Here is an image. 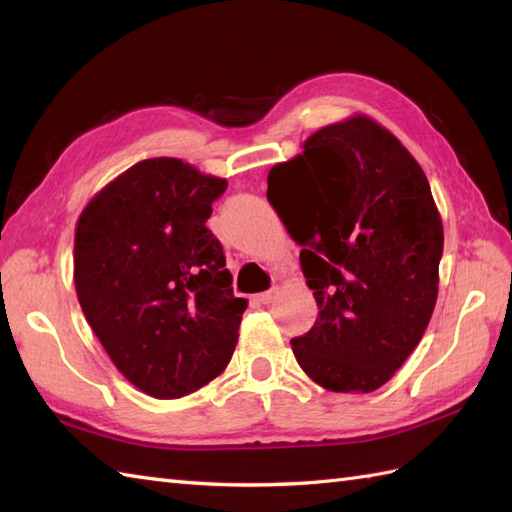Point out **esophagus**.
<instances>
[{"label": "esophagus", "instance_id": "1", "mask_svg": "<svg viewBox=\"0 0 512 512\" xmlns=\"http://www.w3.org/2000/svg\"><path fill=\"white\" fill-rule=\"evenodd\" d=\"M277 295H279V290H277V288H270V290H266V292H259L257 301L264 303V306H268V303H273V301L277 299Z\"/></svg>", "mask_w": 512, "mask_h": 512}]
</instances>
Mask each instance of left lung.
<instances>
[{
	"mask_svg": "<svg viewBox=\"0 0 512 512\" xmlns=\"http://www.w3.org/2000/svg\"><path fill=\"white\" fill-rule=\"evenodd\" d=\"M268 202L301 248L319 317L292 339L330 391L369 394L407 361L438 299L444 233L429 180L400 140L354 116L268 173Z\"/></svg>",
	"mask_w": 512,
	"mask_h": 512,
	"instance_id": "obj_1",
	"label": "left lung"
}]
</instances>
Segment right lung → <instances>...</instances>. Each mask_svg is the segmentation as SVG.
Returning <instances> with one entry per match:
<instances>
[{"mask_svg":"<svg viewBox=\"0 0 512 512\" xmlns=\"http://www.w3.org/2000/svg\"><path fill=\"white\" fill-rule=\"evenodd\" d=\"M226 180L178 158L136 162L85 206L74 286L90 328L129 383L180 398L228 365L246 299L206 228Z\"/></svg>","mask_w":512,"mask_h":512,"instance_id":"right-lung-1","label":"right lung"}]
</instances>
